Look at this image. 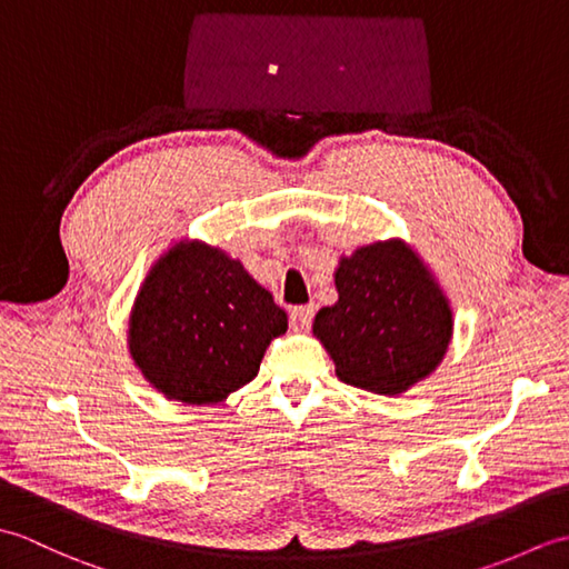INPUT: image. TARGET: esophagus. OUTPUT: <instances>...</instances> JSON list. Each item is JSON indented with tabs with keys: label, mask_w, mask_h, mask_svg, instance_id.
Returning a JSON list of instances; mask_svg holds the SVG:
<instances>
[{
	"label": "esophagus",
	"mask_w": 569,
	"mask_h": 569,
	"mask_svg": "<svg viewBox=\"0 0 569 569\" xmlns=\"http://www.w3.org/2000/svg\"><path fill=\"white\" fill-rule=\"evenodd\" d=\"M312 316H316L312 306H298V308L291 310V325L296 330H308L310 322H312Z\"/></svg>",
	"instance_id": "34e87169"
}]
</instances>
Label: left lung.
I'll list each match as a JSON object with an SVG mask.
<instances>
[{"mask_svg":"<svg viewBox=\"0 0 569 569\" xmlns=\"http://www.w3.org/2000/svg\"><path fill=\"white\" fill-rule=\"evenodd\" d=\"M335 288L337 303L318 310L312 335L335 361L337 379L398 396L440 367L455 312L413 244L391 237L342 253Z\"/></svg>","mask_w":569,"mask_h":569,"instance_id":"obj_1","label":"left lung"}]
</instances>
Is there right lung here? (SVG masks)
<instances>
[{
	"label": "right lung",
	"mask_w": 569,
	"mask_h": 569,
	"mask_svg": "<svg viewBox=\"0 0 569 569\" xmlns=\"http://www.w3.org/2000/svg\"><path fill=\"white\" fill-rule=\"evenodd\" d=\"M286 310L244 263L202 239H178L143 278L127 349L151 389L183 406H214L259 373Z\"/></svg>",
	"instance_id": "1"
}]
</instances>
